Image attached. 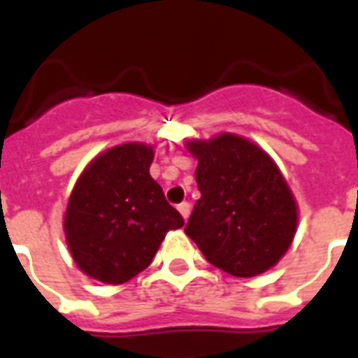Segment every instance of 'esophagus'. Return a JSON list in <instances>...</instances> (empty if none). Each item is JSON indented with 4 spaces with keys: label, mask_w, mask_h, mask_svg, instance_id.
<instances>
[{
    "label": "esophagus",
    "mask_w": 358,
    "mask_h": 358,
    "mask_svg": "<svg viewBox=\"0 0 358 358\" xmlns=\"http://www.w3.org/2000/svg\"><path fill=\"white\" fill-rule=\"evenodd\" d=\"M178 210H180V215L184 217V220H187V218H189V210H192V207H189V203H180Z\"/></svg>",
    "instance_id": "esophagus-1"
}]
</instances>
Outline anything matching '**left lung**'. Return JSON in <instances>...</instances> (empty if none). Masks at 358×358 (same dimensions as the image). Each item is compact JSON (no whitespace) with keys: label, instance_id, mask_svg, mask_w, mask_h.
<instances>
[{"label":"left lung","instance_id":"1","mask_svg":"<svg viewBox=\"0 0 358 358\" xmlns=\"http://www.w3.org/2000/svg\"><path fill=\"white\" fill-rule=\"evenodd\" d=\"M201 192L186 234L210 264L238 278L263 274L292 245L299 209L276 163L236 134L189 140Z\"/></svg>","mask_w":358,"mask_h":358}]
</instances>
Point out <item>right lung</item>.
I'll return each mask as SVG.
<instances>
[{"label":"right lung","instance_id":"add662e5","mask_svg":"<svg viewBox=\"0 0 358 358\" xmlns=\"http://www.w3.org/2000/svg\"><path fill=\"white\" fill-rule=\"evenodd\" d=\"M155 151L130 141L92 159L65 210V238L78 268L103 284H124L145 270L166 232L184 226L149 174Z\"/></svg>","mask_w":358,"mask_h":358}]
</instances>
